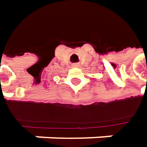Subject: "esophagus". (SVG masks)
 <instances>
[{
	"mask_svg": "<svg viewBox=\"0 0 147 147\" xmlns=\"http://www.w3.org/2000/svg\"><path fill=\"white\" fill-rule=\"evenodd\" d=\"M74 66H77V65H74Z\"/></svg>",
	"mask_w": 147,
	"mask_h": 147,
	"instance_id": "esophagus-1",
	"label": "esophagus"
}]
</instances>
